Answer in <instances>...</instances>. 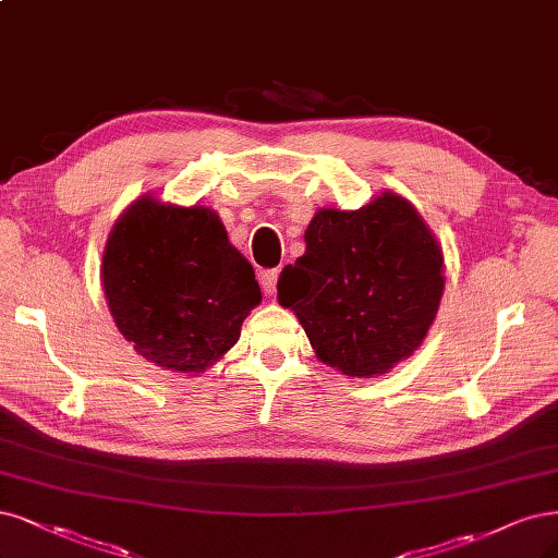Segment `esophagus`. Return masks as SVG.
Masks as SVG:
<instances>
[{
    "label": "esophagus",
    "instance_id": "obj_1",
    "mask_svg": "<svg viewBox=\"0 0 558 558\" xmlns=\"http://www.w3.org/2000/svg\"><path fill=\"white\" fill-rule=\"evenodd\" d=\"M277 279H279V270H265L260 272V288L265 295H275L277 293Z\"/></svg>",
    "mask_w": 558,
    "mask_h": 558
}]
</instances>
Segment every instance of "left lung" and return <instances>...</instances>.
Masks as SVG:
<instances>
[{
	"label": "left lung",
	"instance_id": "1",
	"mask_svg": "<svg viewBox=\"0 0 558 558\" xmlns=\"http://www.w3.org/2000/svg\"><path fill=\"white\" fill-rule=\"evenodd\" d=\"M304 242L277 288L316 357L351 378L409 360L446 288L444 252L417 209L395 191L360 209L320 207Z\"/></svg>",
	"mask_w": 558,
	"mask_h": 558
}]
</instances>
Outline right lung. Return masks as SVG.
Instances as JSON below:
<instances>
[{
    "mask_svg": "<svg viewBox=\"0 0 558 558\" xmlns=\"http://www.w3.org/2000/svg\"><path fill=\"white\" fill-rule=\"evenodd\" d=\"M101 283L133 351L161 369L203 374L240 339L263 295L213 207L143 194L114 221Z\"/></svg>",
    "mask_w": 558,
    "mask_h": 558,
    "instance_id": "obj_1",
    "label": "right lung"
}]
</instances>
